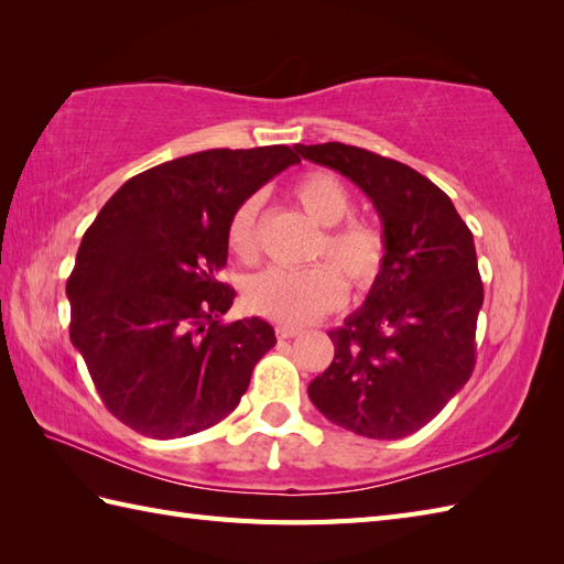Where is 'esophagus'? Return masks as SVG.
I'll list each match as a JSON object with an SVG mask.
<instances>
[{"mask_svg": "<svg viewBox=\"0 0 564 564\" xmlns=\"http://www.w3.org/2000/svg\"><path fill=\"white\" fill-rule=\"evenodd\" d=\"M275 334H279V339H293V337H301V334H303V327L279 325V327H275Z\"/></svg>", "mask_w": 564, "mask_h": 564, "instance_id": "esophagus-1", "label": "esophagus"}]
</instances>
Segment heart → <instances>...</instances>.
Returning a JSON list of instances; mask_svg holds the SVG:
<instances>
[{
    "label": "heart",
    "mask_w": 564,
    "mask_h": 564,
    "mask_svg": "<svg viewBox=\"0 0 564 564\" xmlns=\"http://www.w3.org/2000/svg\"><path fill=\"white\" fill-rule=\"evenodd\" d=\"M291 194L315 225L325 227L317 242V257L333 263H315L301 271L269 269L247 283V303L254 313L281 322L305 325L344 301V282L356 293H368L388 267V237L376 223L349 218L354 196L339 176L307 172L293 184ZM261 198H245L227 223V249L251 263L259 257ZM343 274L339 276L336 271Z\"/></svg>",
    "instance_id": "1"
}]
</instances>
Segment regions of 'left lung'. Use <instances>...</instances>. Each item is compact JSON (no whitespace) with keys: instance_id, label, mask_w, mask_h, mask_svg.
Returning <instances> with one entry per match:
<instances>
[{"instance_id":"8db88e82","label":"left lung","mask_w":564,"mask_h":564,"mask_svg":"<svg viewBox=\"0 0 564 564\" xmlns=\"http://www.w3.org/2000/svg\"><path fill=\"white\" fill-rule=\"evenodd\" d=\"M295 150L349 176L388 237V267L364 307L329 332L334 361L310 382V400L358 436H410L473 376L485 301L473 232L412 166L344 142Z\"/></svg>"}]
</instances>
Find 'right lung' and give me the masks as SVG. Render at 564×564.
Segmentation results:
<instances>
[{
  "label": "right lung",
  "mask_w": 564,
  "mask_h": 564,
  "mask_svg": "<svg viewBox=\"0 0 564 564\" xmlns=\"http://www.w3.org/2000/svg\"><path fill=\"white\" fill-rule=\"evenodd\" d=\"M301 158L285 145L206 150L142 172L84 232L67 279L69 339L101 402L150 438L218 424L275 344L269 322L223 325L235 208Z\"/></svg>",
  "instance_id": "add662e5"
}]
</instances>
